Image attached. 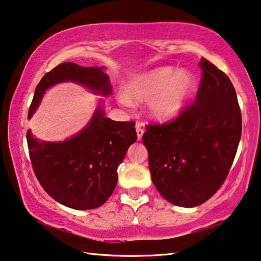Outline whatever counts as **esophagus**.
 <instances>
[{"mask_svg":"<svg viewBox=\"0 0 261 261\" xmlns=\"http://www.w3.org/2000/svg\"><path fill=\"white\" fill-rule=\"evenodd\" d=\"M136 134H138V140L139 141H141L142 140V136H143V133H144V130H143V127H142V125H141V123H136Z\"/></svg>","mask_w":261,"mask_h":261,"instance_id":"1","label":"esophagus"}]
</instances>
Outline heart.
<instances>
[{
	"label": "heart",
	"mask_w": 261,
	"mask_h": 261,
	"mask_svg": "<svg viewBox=\"0 0 261 261\" xmlns=\"http://www.w3.org/2000/svg\"><path fill=\"white\" fill-rule=\"evenodd\" d=\"M195 86L193 73L163 66L129 77L118 99L123 105L149 102V112L153 118L170 121L184 111Z\"/></svg>",
	"instance_id": "b5f03b06"
}]
</instances>
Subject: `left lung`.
Listing matches in <instances>:
<instances>
[{"label": "left lung", "mask_w": 261, "mask_h": 261, "mask_svg": "<svg viewBox=\"0 0 261 261\" xmlns=\"http://www.w3.org/2000/svg\"><path fill=\"white\" fill-rule=\"evenodd\" d=\"M195 103L175 120L149 125L143 143L154 187L167 202L194 207L225 182L239 148L242 116L225 73L205 58Z\"/></svg>", "instance_id": "1"}]
</instances>
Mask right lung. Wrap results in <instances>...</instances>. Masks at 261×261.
Segmentation results:
<instances>
[{
	"mask_svg": "<svg viewBox=\"0 0 261 261\" xmlns=\"http://www.w3.org/2000/svg\"><path fill=\"white\" fill-rule=\"evenodd\" d=\"M104 68L71 62L59 64L36 86L29 119L39 108L45 90L62 82H74L97 95H111L112 87ZM103 103L99 99L90 121L65 141L45 142L27 130L31 163L40 185L67 207L91 210L107 202L117 186V168L138 139L135 122L107 118Z\"/></svg>",
	"mask_w": 261,
	"mask_h": 261,
	"instance_id": "1",
	"label": "right lung"
}]
</instances>
